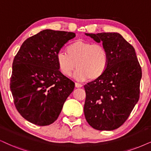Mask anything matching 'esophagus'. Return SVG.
Masks as SVG:
<instances>
[{
	"label": "esophagus",
	"mask_w": 151,
	"mask_h": 151,
	"mask_svg": "<svg viewBox=\"0 0 151 151\" xmlns=\"http://www.w3.org/2000/svg\"><path fill=\"white\" fill-rule=\"evenodd\" d=\"M75 87L76 88H81L82 85L80 84L79 83H75Z\"/></svg>",
	"instance_id": "34e87169"
}]
</instances>
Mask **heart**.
<instances>
[{
	"mask_svg": "<svg viewBox=\"0 0 151 151\" xmlns=\"http://www.w3.org/2000/svg\"><path fill=\"white\" fill-rule=\"evenodd\" d=\"M66 51L56 55L59 70L64 76L71 75L75 65L77 70L74 77L79 81L98 79L107 70L109 57L102 45L77 40L67 47Z\"/></svg>",
	"mask_w": 151,
	"mask_h": 151,
	"instance_id": "1",
	"label": "heart"
}]
</instances>
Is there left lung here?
Wrapping results in <instances>:
<instances>
[{"label":"left lung","mask_w":151,"mask_h":151,"mask_svg":"<svg viewBox=\"0 0 151 151\" xmlns=\"http://www.w3.org/2000/svg\"><path fill=\"white\" fill-rule=\"evenodd\" d=\"M102 42L109 57L100 79L84 86L85 118L98 130H114L126 121L139 99L142 72L134 47L118 33H85Z\"/></svg>","instance_id":"1"}]
</instances>
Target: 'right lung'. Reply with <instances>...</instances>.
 Returning <instances> with one entry per match:
<instances>
[{"mask_svg": "<svg viewBox=\"0 0 151 151\" xmlns=\"http://www.w3.org/2000/svg\"><path fill=\"white\" fill-rule=\"evenodd\" d=\"M72 32L44 30L28 38L12 63L10 90L14 105L25 119L40 126L58 118L74 83L59 71L56 55Z\"/></svg>", "mask_w": 151, "mask_h": 151, "instance_id": "obj_1", "label": "right lung"}]
</instances>
